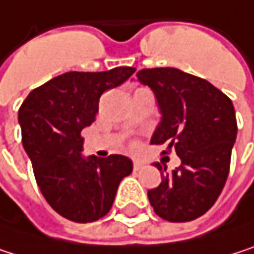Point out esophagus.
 <instances>
[{
	"label": "esophagus",
	"instance_id": "1",
	"mask_svg": "<svg viewBox=\"0 0 254 254\" xmlns=\"http://www.w3.org/2000/svg\"><path fill=\"white\" fill-rule=\"evenodd\" d=\"M141 168H143V164L138 162V161H134V170H135V171H140Z\"/></svg>",
	"mask_w": 254,
	"mask_h": 254
}]
</instances>
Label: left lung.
Wrapping results in <instances>:
<instances>
[{
    "instance_id": "obj_1",
    "label": "left lung",
    "mask_w": 254,
    "mask_h": 254,
    "mask_svg": "<svg viewBox=\"0 0 254 254\" xmlns=\"http://www.w3.org/2000/svg\"><path fill=\"white\" fill-rule=\"evenodd\" d=\"M137 80L153 90L161 113L150 143H167L182 161L173 173L155 164L162 182L147 192L150 205L168 222L198 219L217 201L229 174L234 104L210 81L171 66L141 69Z\"/></svg>"
}]
</instances>
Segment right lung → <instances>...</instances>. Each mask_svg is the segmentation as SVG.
<instances>
[{
    "mask_svg": "<svg viewBox=\"0 0 254 254\" xmlns=\"http://www.w3.org/2000/svg\"><path fill=\"white\" fill-rule=\"evenodd\" d=\"M134 72L132 66L69 71L34 89L19 108L22 144L37 185L49 205L68 220L104 217L120 182L132 173V161L122 155L84 158L80 134L93 123L101 95Z\"/></svg>",
    "mask_w": 254,
    "mask_h": 254,
    "instance_id": "add662e5",
    "label": "right lung"
}]
</instances>
